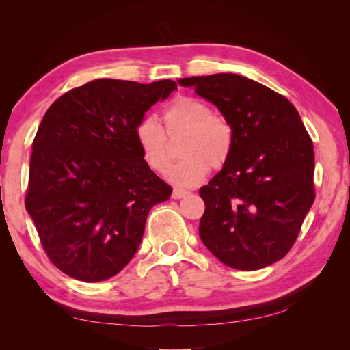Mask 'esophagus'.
Wrapping results in <instances>:
<instances>
[{
    "label": "esophagus",
    "mask_w": 350,
    "mask_h": 350,
    "mask_svg": "<svg viewBox=\"0 0 350 350\" xmlns=\"http://www.w3.org/2000/svg\"><path fill=\"white\" fill-rule=\"evenodd\" d=\"M187 194H189V191H187V189H183V188H174V191H172V198L179 200V198L185 197Z\"/></svg>",
    "instance_id": "esophagus-1"
}]
</instances>
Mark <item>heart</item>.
Segmentation results:
<instances>
[{
    "instance_id": "1",
    "label": "heart",
    "mask_w": 350,
    "mask_h": 350,
    "mask_svg": "<svg viewBox=\"0 0 350 350\" xmlns=\"http://www.w3.org/2000/svg\"><path fill=\"white\" fill-rule=\"evenodd\" d=\"M163 121L169 139L184 137L179 161L167 174L176 185L191 187L203 179L208 169L224 167L235 146V129L228 116L213 112L204 100L191 96H178L163 111ZM135 143L152 171L165 174L172 163L171 143L165 130L152 116L135 125Z\"/></svg>"
}]
</instances>
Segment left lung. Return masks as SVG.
<instances>
[{"label": "left lung", "mask_w": 350, "mask_h": 350, "mask_svg": "<svg viewBox=\"0 0 350 350\" xmlns=\"http://www.w3.org/2000/svg\"><path fill=\"white\" fill-rule=\"evenodd\" d=\"M178 83L216 105L235 129L229 162L200 188L206 204L201 241L232 269L258 270L282 260L315 198L314 147L298 111L239 74Z\"/></svg>", "instance_id": "obj_1"}]
</instances>
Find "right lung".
<instances>
[{
    "instance_id": "obj_1",
    "label": "right lung",
    "mask_w": 350,
    "mask_h": 350,
    "mask_svg": "<svg viewBox=\"0 0 350 350\" xmlns=\"http://www.w3.org/2000/svg\"><path fill=\"white\" fill-rule=\"evenodd\" d=\"M172 80L99 79L51 105L31 144L26 210L52 264L81 282L118 274L171 185L147 166L134 130Z\"/></svg>"
}]
</instances>
